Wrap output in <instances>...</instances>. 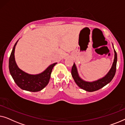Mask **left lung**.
<instances>
[{
	"mask_svg": "<svg viewBox=\"0 0 125 125\" xmlns=\"http://www.w3.org/2000/svg\"><path fill=\"white\" fill-rule=\"evenodd\" d=\"M114 52H115V59H114L113 63L112 64V67L109 70V71L104 77L97 80L94 81V82H86V81L83 80L79 75L76 65H75V63H73L71 70V75L77 85L80 88L84 89L86 91H88V92H94V91H97L98 89L102 88L106 85V84L109 83L113 79L114 76H115L116 71L117 55L115 49H114Z\"/></svg>",
	"mask_w": 125,
	"mask_h": 125,
	"instance_id": "left-lung-1",
	"label": "left lung"
}]
</instances>
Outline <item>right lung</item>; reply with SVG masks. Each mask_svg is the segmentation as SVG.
Instances as JSON below:
<instances>
[{"label": "right lung", "instance_id": "add662e5", "mask_svg": "<svg viewBox=\"0 0 125 125\" xmlns=\"http://www.w3.org/2000/svg\"><path fill=\"white\" fill-rule=\"evenodd\" d=\"M17 41L15 43L9 59V70L10 75L16 84L23 90L30 92H38L48 84L51 73L54 66L57 64H51L42 73L36 75L29 74L22 71L17 66L15 59V50Z\"/></svg>", "mask_w": 125, "mask_h": 125}]
</instances>
